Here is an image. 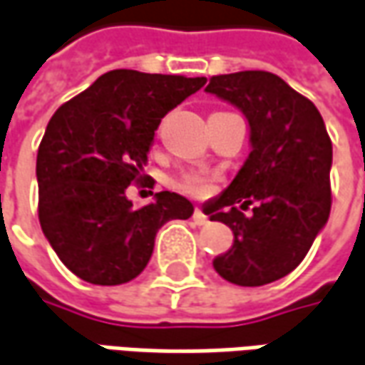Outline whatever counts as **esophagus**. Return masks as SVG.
Wrapping results in <instances>:
<instances>
[{
	"label": "esophagus",
	"instance_id": "34e87169",
	"mask_svg": "<svg viewBox=\"0 0 365 365\" xmlns=\"http://www.w3.org/2000/svg\"><path fill=\"white\" fill-rule=\"evenodd\" d=\"M193 222L197 225H205L207 224V215L203 214L200 207H195V212H193Z\"/></svg>",
	"mask_w": 365,
	"mask_h": 365
}]
</instances>
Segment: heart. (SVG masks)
I'll return each instance as SVG.
<instances>
[{"label":"heart","instance_id":"b5f03b06","mask_svg":"<svg viewBox=\"0 0 365 365\" xmlns=\"http://www.w3.org/2000/svg\"><path fill=\"white\" fill-rule=\"evenodd\" d=\"M178 187L182 192L190 193V195L202 197V195H207L214 190V178L203 172H187L183 173L182 180L178 182Z\"/></svg>","mask_w":365,"mask_h":365}]
</instances>
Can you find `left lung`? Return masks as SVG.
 Instances as JSON below:
<instances>
[{
	"label": "left lung",
	"mask_w": 365,
	"mask_h": 365,
	"mask_svg": "<svg viewBox=\"0 0 365 365\" xmlns=\"http://www.w3.org/2000/svg\"><path fill=\"white\" fill-rule=\"evenodd\" d=\"M205 91L244 111L252 141L234 182L205 205L234 232L214 267L235 286H266L294 272L328 224L331 140L318 108L276 73L214 76Z\"/></svg>",
	"instance_id": "obj_1"
}]
</instances>
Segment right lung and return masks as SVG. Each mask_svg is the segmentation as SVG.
Masks as SVG:
<instances>
[{"label":"right lung","instance_id":"1","mask_svg":"<svg viewBox=\"0 0 365 365\" xmlns=\"http://www.w3.org/2000/svg\"><path fill=\"white\" fill-rule=\"evenodd\" d=\"M205 78L113 69L63 103L37 150L39 224L63 266L83 282L120 286L143 272L155 234L193 214L190 200L155 193L133 207L162 118L203 88Z\"/></svg>","mask_w":365,"mask_h":365}]
</instances>
